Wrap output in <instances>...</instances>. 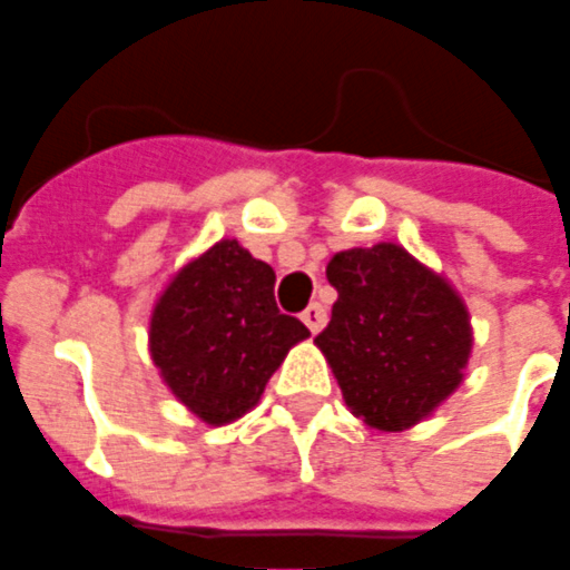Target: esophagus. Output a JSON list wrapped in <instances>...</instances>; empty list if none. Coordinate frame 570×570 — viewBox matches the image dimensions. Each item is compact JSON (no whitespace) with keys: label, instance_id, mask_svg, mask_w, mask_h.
<instances>
[{"label":"esophagus","instance_id":"34e87169","mask_svg":"<svg viewBox=\"0 0 570 570\" xmlns=\"http://www.w3.org/2000/svg\"><path fill=\"white\" fill-rule=\"evenodd\" d=\"M303 323H306L308 330H312L314 335H317V332L323 330V323H326V308H323L321 303H312V306H308L306 312H303Z\"/></svg>","mask_w":570,"mask_h":570}]
</instances>
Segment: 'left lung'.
I'll return each instance as SVG.
<instances>
[{"instance_id":"left-lung-1","label":"left lung","mask_w":570,"mask_h":570,"mask_svg":"<svg viewBox=\"0 0 570 570\" xmlns=\"http://www.w3.org/2000/svg\"><path fill=\"white\" fill-rule=\"evenodd\" d=\"M326 279L338 299L314 344L371 430H409L459 389L471 321L441 276L397 244H376L332 256Z\"/></svg>"}]
</instances>
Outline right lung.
I'll use <instances>...</instances> for the list:
<instances>
[{
	"mask_svg": "<svg viewBox=\"0 0 570 570\" xmlns=\"http://www.w3.org/2000/svg\"><path fill=\"white\" fill-rule=\"evenodd\" d=\"M276 273L238 240L185 264L149 323V353L176 397L212 426L256 406L264 385L308 330L282 314Z\"/></svg>",
	"mask_w": 570,
	"mask_h": 570,
	"instance_id": "obj_1",
	"label": "right lung"
}]
</instances>
